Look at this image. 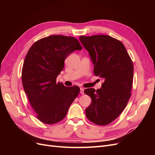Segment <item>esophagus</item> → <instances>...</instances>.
<instances>
[{"label": "esophagus", "instance_id": "34e87169", "mask_svg": "<svg viewBox=\"0 0 155 155\" xmlns=\"http://www.w3.org/2000/svg\"><path fill=\"white\" fill-rule=\"evenodd\" d=\"M80 94H84V89L83 88H80Z\"/></svg>", "mask_w": 155, "mask_h": 155}]
</instances>
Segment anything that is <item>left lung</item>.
<instances>
[{"mask_svg":"<svg viewBox=\"0 0 155 155\" xmlns=\"http://www.w3.org/2000/svg\"><path fill=\"white\" fill-rule=\"evenodd\" d=\"M79 39L91 56L94 74L104 80L101 88L84 91L92 99L86 116L95 124L107 125L124 110L131 97L133 61L124 45L111 36H81Z\"/></svg>","mask_w":155,"mask_h":155,"instance_id":"1","label":"left lung"}]
</instances>
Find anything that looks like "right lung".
I'll return each instance as SVG.
<instances>
[{"label":"right lung","mask_w":155,"mask_h":155,"mask_svg":"<svg viewBox=\"0 0 155 155\" xmlns=\"http://www.w3.org/2000/svg\"><path fill=\"white\" fill-rule=\"evenodd\" d=\"M82 49L75 38L52 35L37 41L29 50L23 63L22 82L42 123L53 124L63 120L78 95V87H65L56 79L63 70L65 59Z\"/></svg>","instance_id":"right-lung-1"}]
</instances>
